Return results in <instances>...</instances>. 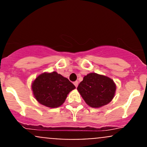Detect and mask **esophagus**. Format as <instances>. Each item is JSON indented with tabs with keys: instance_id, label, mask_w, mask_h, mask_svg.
<instances>
[{
	"instance_id": "34e87169",
	"label": "esophagus",
	"mask_w": 147,
	"mask_h": 147,
	"mask_svg": "<svg viewBox=\"0 0 147 147\" xmlns=\"http://www.w3.org/2000/svg\"><path fill=\"white\" fill-rule=\"evenodd\" d=\"M78 84H79V83H78V82H77V81H76V82H74V85L75 86L76 88L78 86Z\"/></svg>"
}]
</instances>
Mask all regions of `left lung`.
<instances>
[{
	"label": "left lung",
	"instance_id": "left-lung-1",
	"mask_svg": "<svg viewBox=\"0 0 147 147\" xmlns=\"http://www.w3.org/2000/svg\"><path fill=\"white\" fill-rule=\"evenodd\" d=\"M77 90L88 105L99 108L111 102L115 93L116 85L109 77L92 72L84 77Z\"/></svg>",
	"mask_w": 147,
	"mask_h": 147
}]
</instances>
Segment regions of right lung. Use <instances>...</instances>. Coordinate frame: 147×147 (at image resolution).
<instances>
[{"label":"right lung","instance_id":"obj_1","mask_svg":"<svg viewBox=\"0 0 147 147\" xmlns=\"http://www.w3.org/2000/svg\"><path fill=\"white\" fill-rule=\"evenodd\" d=\"M75 88L73 84L57 72L42 73L32 84L34 96L36 100L49 108L61 106L68 94Z\"/></svg>","mask_w":147,"mask_h":147}]
</instances>
